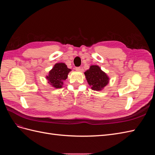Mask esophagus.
<instances>
[{
    "label": "esophagus",
    "instance_id": "obj_1",
    "mask_svg": "<svg viewBox=\"0 0 155 155\" xmlns=\"http://www.w3.org/2000/svg\"><path fill=\"white\" fill-rule=\"evenodd\" d=\"M75 69H76V71H79V70H81V67H77L75 68Z\"/></svg>",
    "mask_w": 155,
    "mask_h": 155
}]
</instances>
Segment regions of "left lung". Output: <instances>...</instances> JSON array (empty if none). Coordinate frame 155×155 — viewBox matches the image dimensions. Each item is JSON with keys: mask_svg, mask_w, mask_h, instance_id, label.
Masks as SVG:
<instances>
[{"mask_svg": "<svg viewBox=\"0 0 155 155\" xmlns=\"http://www.w3.org/2000/svg\"><path fill=\"white\" fill-rule=\"evenodd\" d=\"M85 74L88 84L94 91H101L109 83V78L97 65H92Z\"/></svg>", "mask_w": 155, "mask_h": 155, "instance_id": "obj_1", "label": "left lung"}]
</instances>
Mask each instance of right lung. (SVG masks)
<instances>
[{
    "label": "right lung",
    "mask_w": 155,
    "mask_h": 155,
    "mask_svg": "<svg viewBox=\"0 0 155 155\" xmlns=\"http://www.w3.org/2000/svg\"><path fill=\"white\" fill-rule=\"evenodd\" d=\"M70 71V69L67 68V66L64 63H57L50 70L48 76L46 77L50 83L55 88L62 87L63 81L67 78L68 74Z\"/></svg>",
    "instance_id": "right-lung-1"
}]
</instances>
